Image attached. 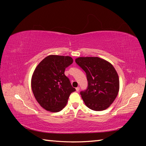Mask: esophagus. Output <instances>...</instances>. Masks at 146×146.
Segmentation results:
<instances>
[{"mask_svg":"<svg viewBox=\"0 0 146 146\" xmlns=\"http://www.w3.org/2000/svg\"><path fill=\"white\" fill-rule=\"evenodd\" d=\"M79 90H80V88H79V87H77V88H76V91H77V92H78V91H79Z\"/></svg>","mask_w":146,"mask_h":146,"instance_id":"obj_1","label":"esophagus"}]
</instances>
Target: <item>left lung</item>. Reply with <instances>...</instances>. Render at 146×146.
Returning a JSON list of instances; mask_svg holds the SVG:
<instances>
[{
	"mask_svg": "<svg viewBox=\"0 0 146 146\" xmlns=\"http://www.w3.org/2000/svg\"><path fill=\"white\" fill-rule=\"evenodd\" d=\"M76 63L85 71L88 86L80 95L86 106L94 111H103L114 102L119 91V78L113 65L97 56L78 57Z\"/></svg>",
	"mask_w": 146,
	"mask_h": 146,
	"instance_id": "1",
	"label": "left lung"
}]
</instances>
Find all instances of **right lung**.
Listing matches in <instances>:
<instances>
[{
  "instance_id": "add662e5",
  "label": "right lung",
  "mask_w": 146,
  "mask_h": 146,
  "mask_svg": "<svg viewBox=\"0 0 146 146\" xmlns=\"http://www.w3.org/2000/svg\"><path fill=\"white\" fill-rule=\"evenodd\" d=\"M71 56L51 55L36 66L31 77L34 97L42 108L58 112L65 107L70 94L75 91L64 75L66 68L73 63Z\"/></svg>"
}]
</instances>
